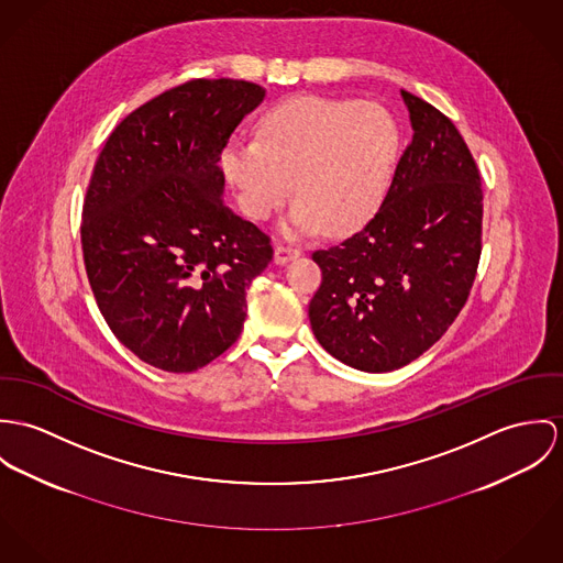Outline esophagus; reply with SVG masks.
<instances>
[{
  "label": "esophagus",
  "instance_id": "esophagus-1",
  "mask_svg": "<svg viewBox=\"0 0 563 563\" xmlns=\"http://www.w3.org/2000/svg\"><path fill=\"white\" fill-rule=\"evenodd\" d=\"M300 254H302V251H300L298 246H287V244H278V246H276V251H274V261H276L278 265H285V263H289V261L298 258Z\"/></svg>",
  "mask_w": 563,
  "mask_h": 563
}]
</instances>
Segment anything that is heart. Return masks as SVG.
<instances>
[{
  "mask_svg": "<svg viewBox=\"0 0 563 563\" xmlns=\"http://www.w3.org/2000/svg\"><path fill=\"white\" fill-rule=\"evenodd\" d=\"M397 148L399 129L379 103L298 97L261 119L256 140H231L222 166L252 220H267L294 181V227L343 233L379 207Z\"/></svg>",
  "mask_w": 563,
  "mask_h": 563,
  "instance_id": "b5f03b06",
  "label": "heart"
}]
</instances>
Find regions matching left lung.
I'll list each match as a JSON object with an SVG mask.
<instances>
[{"label":"left lung","mask_w":563,"mask_h":563,"mask_svg":"<svg viewBox=\"0 0 563 563\" xmlns=\"http://www.w3.org/2000/svg\"><path fill=\"white\" fill-rule=\"evenodd\" d=\"M410 112L388 194L352 238L312 252L321 285L309 305L321 347L382 374L428 352L468 300L482 254L479 168L455 125L401 90Z\"/></svg>","instance_id":"left-lung-1"}]
</instances>
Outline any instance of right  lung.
<instances>
[{
	"mask_svg": "<svg viewBox=\"0 0 563 563\" xmlns=\"http://www.w3.org/2000/svg\"><path fill=\"white\" fill-rule=\"evenodd\" d=\"M265 97L244 79H191L110 133L84 198L86 274L114 336L140 361L189 374L242 334L269 238L224 200L220 155Z\"/></svg>",
	"mask_w": 563,
	"mask_h": 563,
	"instance_id": "1",
	"label": "right lung"
}]
</instances>
